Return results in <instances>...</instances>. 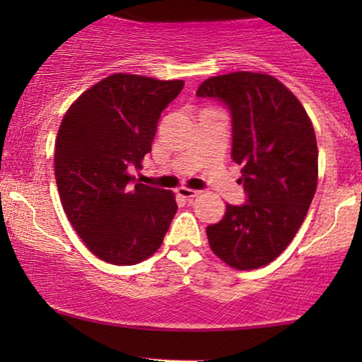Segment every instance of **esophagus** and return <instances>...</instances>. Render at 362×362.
I'll use <instances>...</instances> for the list:
<instances>
[{
	"mask_svg": "<svg viewBox=\"0 0 362 362\" xmlns=\"http://www.w3.org/2000/svg\"><path fill=\"white\" fill-rule=\"evenodd\" d=\"M199 194H201V190L187 189V187H180V189H178V195L184 199H194V197H197Z\"/></svg>",
	"mask_w": 362,
	"mask_h": 362,
	"instance_id": "1",
	"label": "esophagus"
}]
</instances>
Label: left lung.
I'll use <instances>...</instances> for the list:
<instances>
[{
	"instance_id": "left-lung-1",
	"label": "left lung",
	"mask_w": 362,
	"mask_h": 362,
	"mask_svg": "<svg viewBox=\"0 0 362 362\" xmlns=\"http://www.w3.org/2000/svg\"><path fill=\"white\" fill-rule=\"evenodd\" d=\"M197 97L228 107L233 126L231 158L242 165L247 202L226 206L206 230L209 247L238 271L281 255L305 221L318 180V148L301 102L271 74L236 71L213 76Z\"/></svg>"
}]
</instances>
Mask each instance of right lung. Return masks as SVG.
Returning <instances> with one entry per match:
<instances>
[{
    "instance_id": "add662e5",
    "label": "right lung",
    "mask_w": 362,
    "mask_h": 362,
    "mask_svg": "<svg viewBox=\"0 0 362 362\" xmlns=\"http://www.w3.org/2000/svg\"><path fill=\"white\" fill-rule=\"evenodd\" d=\"M184 81L115 73L91 86L62 117L54 168L59 197L88 250L134 265L163 243L177 213L170 190L136 182L158 120Z\"/></svg>"
}]
</instances>
